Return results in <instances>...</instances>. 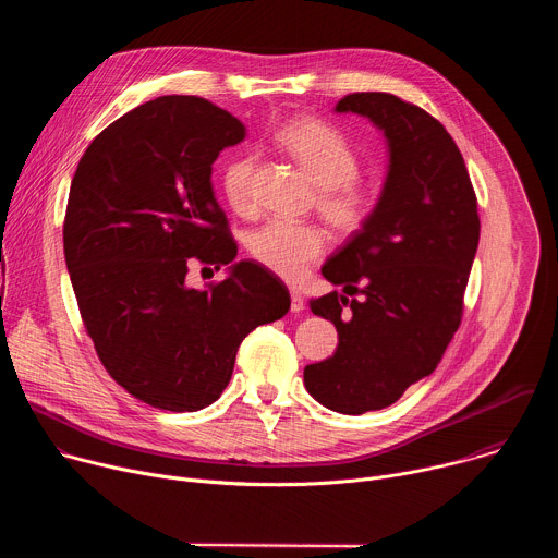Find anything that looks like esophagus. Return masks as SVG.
<instances>
[{
	"mask_svg": "<svg viewBox=\"0 0 558 558\" xmlns=\"http://www.w3.org/2000/svg\"><path fill=\"white\" fill-rule=\"evenodd\" d=\"M304 308V298L300 293H291V313H300Z\"/></svg>",
	"mask_w": 558,
	"mask_h": 558,
	"instance_id": "34e87169",
	"label": "esophagus"
}]
</instances>
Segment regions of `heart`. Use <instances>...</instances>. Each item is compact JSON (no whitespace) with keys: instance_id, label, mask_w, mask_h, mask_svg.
<instances>
[{"instance_id":"obj_1","label":"heart","mask_w":558,"mask_h":558,"mask_svg":"<svg viewBox=\"0 0 558 558\" xmlns=\"http://www.w3.org/2000/svg\"><path fill=\"white\" fill-rule=\"evenodd\" d=\"M278 145L320 187L317 209L342 231L357 229L373 211L375 194L355 177L360 161L353 145L331 125L317 119H295L276 134ZM256 156L241 154L225 163L220 185L227 203L247 214L254 207ZM327 250V235L313 225L269 220L250 235V254L284 280H300Z\"/></svg>"}]
</instances>
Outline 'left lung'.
Wrapping results in <instances>:
<instances>
[{
    "instance_id": "1",
    "label": "left lung",
    "mask_w": 558,
    "mask_h": 558,
    "mask_svg": "<svg viewBox=\"0 0 558 558\" xmlns=\"http://www.w3.org/2000/svg\"><path fill=\"white\" fill-rule=\"evenodd\" d=\"M336 112L384 134L388 166L371 216L323 267L331 284L363 298L331 291L311 300L336 325L338 349L304 368V386L323 407L362 415L395 404L441 362L461 323L480 214L459 147L426 110L355 93Z\"/></svg>"
}]
</instances>
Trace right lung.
<instances>
[{"instance_id": "add662e5", "label": "right lung", "mask_w": 558, "mask_h": 558, "mask_svg": "<svg viewBox=\"0 0 558 558\" xmlns=\"http://www.w3.org/2000/svg\"><path fill=\"white\" fill-rule=\"evenodd\" d=\"M245 125L185 95L147 101L110 123L76 166L63 254L78 311L106 371L141 402L194 413L227 388L241 342L291 298L238 247L211 166ZM228 265L207 290L186 267Z\"/></svg>"}]
</instances>
